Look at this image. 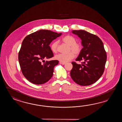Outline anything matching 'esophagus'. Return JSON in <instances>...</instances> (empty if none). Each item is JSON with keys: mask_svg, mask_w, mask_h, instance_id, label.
<instances>
[{"mask_svg": "<svg viewBox=\"0 0 122 122\" xmlns=\"http://www.w3.org/2000/svg\"><path fill=\"white\" fill-rule=\"evenodd\" d=\"M60 63L62 65H64L65 64V63H63V62H60Z\"/></svg>", "mask_w": 122, "mask_h": 122, "instance_id": "34e87169", "label": "esophagus"}]
</instances>
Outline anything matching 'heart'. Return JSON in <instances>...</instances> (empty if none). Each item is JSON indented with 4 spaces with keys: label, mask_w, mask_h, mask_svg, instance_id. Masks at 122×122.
Instances as JSON below:
<instances>
[{
    "label": "heart",
    "mask_w": 122,
    "mask_h": 122,
    "mask_svg": "<svg viewBox=\"0 0 122 122\" xmlns=\"http://www.w3.org/2000/svg\"><path fill=\"white\" fill-rule=\"evenodd\" d=\"M62 41L66 44L69 46V52L67 54H59L55 56V59L60 62L66 63L72 59L75 55H79L82 50V45L79 43L76 42V39L71 35H67L63 37ZM58 41L54 42L51 45V49L52 52L56 53L57 51Z\"/></svg>",
    "instance_id": "1"
}]
</instances>
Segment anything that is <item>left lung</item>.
<instances>
[{
    "label": "left lung",
    "mask_w": 122,
    "mask_h": 122,
    "mask_svg": "<svg viewBox=\"0 0 122 122\" xmlns=\"http://www.w3.org/2000/svg\"><path fill=\"white\" fill-rule=\"evenodd\" d=\"M72 32L81 39L83 47L75 60L82 62L81 64L71 62L70 75L79 85H91L99 80L105 70L107 55L103 42L97 36L84 30H74Z\"/></svg>",
    "instance_id": "8db88e82"
}]
</instances>
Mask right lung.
<instances>
[{"mask_svg": "<svg viewBox=\"0 0 122 122\" xmlns=\"http://www.w3.org/2000/svg\"><path fill=\"white\" fill-rule=\"evenodd\" d=\"M61 34L41 30L28 35L23 40L19 52V62L24 76L31 83L41 85L52 77L58 61H46L44 63L41 61L54 56L49 45Z\"/></svg>", "mask_w": 122, "mask_h": 122, "instance_id": "1", "label": "right lung"}]
</instances>
